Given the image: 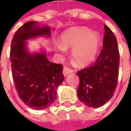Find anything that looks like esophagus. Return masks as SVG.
Masks as SVG:
<instances>
[{
	"label": "esophagus",
	"instance_id": "obj_1",
	"mask_svg": "<svg viewBox=\"0 0 131 131\" xmlns=\"http://www.w3.org/2000/svg\"><path fill=\"white\" fill-rule=\"evenodd\" d=\"M73 73V70L70 69V68H67V67H64L63 68V74L64 77H66L67 75H68L69 73Z\"/></svg>",
	"mask_w": 131,
	"mask_h": 131
}]
</instances>
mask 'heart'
Segmentation results:
<instances>
[{
    "instance_id": "obj_1",
    "label": "heart",
    "mask_w": 131,
    "mask_h": 131,
    "mask_svg": "<svg viewBox=\"0 0 131 131\" xmlns=\"http://www.w3.org/2000/svg\"><path fill=\"white\" fill-rule=\"evenodd\" d=\"M60 42L57 48L60 52H64L66 49L72 48L73 61L79 66H86L96 58L101 37L97 32L86 27H73L63 31L60 36Z\"/></svg>"
}]
</instances>
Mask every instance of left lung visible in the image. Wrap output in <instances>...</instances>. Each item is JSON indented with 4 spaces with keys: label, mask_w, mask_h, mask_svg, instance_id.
<instances>
[{
    "label": "left lung",
    "mask_w": 131,
    "mask_h": 131,
    "mask_svg": "<svg viewBox=\"0 0 131 131\" xmlns=\"http://www.w3.org/2000/svg\"><path fill=\"white\" fill-rule=\"evenodd\" d=\"M103 49L95 63L78 71L77 95L87 106L98 108L112 98L117 85L119 53L113 32L104 26Z\"/></svg>",
    "instance_id": "1"
}]
</instances>
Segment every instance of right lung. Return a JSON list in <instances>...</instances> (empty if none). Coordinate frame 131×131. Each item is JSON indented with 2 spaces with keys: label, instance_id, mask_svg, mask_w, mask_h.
Segmentation results:
<instances>
[{
  "label": "right lung",
  "instance_id": "obj_1",
  "mask_svg": "<svg viewBox=\"0 0 131 131\" xmlns=\"http://www.w3.org/2000/svg\"><path fill=\"white\" fill-rule=\"evenodd\" d=\"M51 29L36 21L25 23L14 35L10 61L14 86L21 100L30 108L42 110L50 106L57 97V89L64 80L63 66L50 62L47 51L30 52L27 41L50 38Z\"/></svg>",
  "mask_w": 131,
  "mask_h": 131
}]
</instances>
